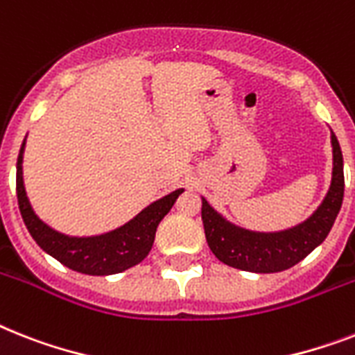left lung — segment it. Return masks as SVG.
I'll return each mask as SVG.
<instances>
[{
  "instance_id": "obj_1",
  "label": "left lung",
  "mask_w": 355,
  "mask_h": 355,
  "mask_svg": "<svg viewBox=\"0 0 355 355\" xmlns=\"http://www.w3.org/2000/svg\"><path fill=\"white\" fill-rule=\"evenodd\" d=\"M332 186L318 211L306 223L281 233H255L226 223L202 200V223L207 246L220 262L244 272L275 273L295 266L327 239L341 209L345 193L343 153L332 132Z\"/></svg>"
}]
</instances>
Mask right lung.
Here are the masks:
<instances>
[{"label": "right lung", "instance_id": "add662e5", "mask_svg": "<svg viewBox=\"0 0 355 355\" xmlns=\"http://www.w3.org/2000/svg\"><path fill=\"white\" fill-rule=\"evenodd\" d=\"M23 148H25V142L21 144L18 166H16V193H18L19 211H21L23 223L27 226L28 233L33 235L43 252L53 255L63 266L71 268L74 272L87 273V275L120 273L148 257L155 243L157 226L168 215L182 189H177L157 202H153L144 211L138 213L132 220L114 232L103 233L98 237H67V235L54 232L47 224H43L31 207L25 186H23Z\"/></svg>", "mask_w": 355, "mask_h": 355}]
</instances>
